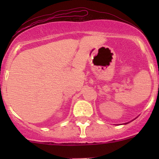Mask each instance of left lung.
Returning <instances> with one entry per match:
<instances>
[{"instance_id": "left-lung-1", "label": "left lung", "mask_w": 159, "mask_h": 159, "mask_svg": "<svg viewBox=\"0 0 159 159\" xmlns=\"http://www.w3.org/2000/svg\"><path fill=\"white\" fill-rule=\"evenodd\" d=\"M125 124H126V123H125Z\"/></svg>"}]
</instances>
